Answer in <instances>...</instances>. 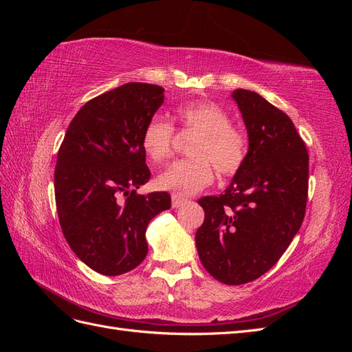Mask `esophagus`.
<instances>
[{
  "label": "esophagus",
  "instance_id": "1",
  "mask_svg": "<svg viewBox=\"0 0 352 352\" xmlns=\"http://www.w3.org/2000/svg\"><path fill=\"white\" fill-rule=\"evenodd\" d=\"M185 202H186V198L180 197V195H177V194H173V195H172V207H173V208L182 207V206L185 204Z\"/></svg>",
  "mask_w": 352,
  "mask_h": 352
}]
</instances>
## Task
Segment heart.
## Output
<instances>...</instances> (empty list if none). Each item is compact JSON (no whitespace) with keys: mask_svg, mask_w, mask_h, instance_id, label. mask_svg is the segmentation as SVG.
Returning <instances> with one entry per match:
<instances>
[{"mask_svg":"<svg viewBox=\"0 0 352 352\" xmlns=\"http://www.w3.org/2000/svg\"><path fill=\"white\" fill-rule=\"evenodd\" d=\"M175 119L184 129L198 138L189 154L192 158L177 160L157 176V185L179 195H192L212 182V167L223 176L236 173L247 157V138L233 127L230 116L210 101H188L175 109ZM175 129L164 117L155 116L146 123L141 145L146 157L162 163L172 154Z\"/></svg>","mask_w":352,"mask_h":352,"instance_id":"b5f03b06","label":"heart"}]
</instances>
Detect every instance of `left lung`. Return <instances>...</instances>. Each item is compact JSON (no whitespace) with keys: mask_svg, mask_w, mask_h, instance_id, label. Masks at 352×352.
I'll return each instance as SVG.
<instances>
[{"mask_svg":"<svg viewBox=\"0 0 352 352\" xmlns=\"http://www.w3.org/2000/svg\"><path fill=\"white\" fill-rule=\"evenodd\" d=\"M248 133L242 167L220 197L198 204L206 219L195 243L204 269L221 283L258 279L300 230L308 192V153L292 120L261 95L235 89Z\"/></svg>","mask_w":352,"mask_h":352,"instance_id":"8db88e82","label":"left lung"}]
</instances>
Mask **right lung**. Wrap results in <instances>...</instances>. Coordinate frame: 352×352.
Listing matches in <instances>:
<instances>
[{"mask_svg": "<svg viewBox=\"0 0 352 352\" xmlns=\"http://www.w3.org/2000/svg\"><path fill=\"white\" fill-rule=\"evenodd\" d=\"M163 101L162 87L140 82L101 94L73 117L58 150L54 189L63 235L97 273L138 267L148 252V223L172 206L167 192L136 194L151 177L142 132Z\"/></svg>", "mask_w": 352, "mask_h": 352, "instance_id": "add662e5", "label": "right lung"}]
</instances>
